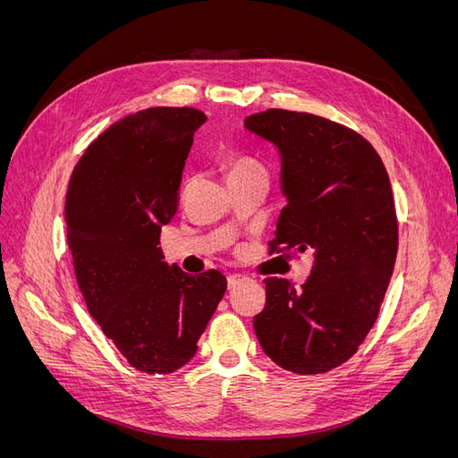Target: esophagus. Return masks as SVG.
<instances>
[{"label":"esophagus","instance_id":"esophagus-1","mask_svg":"<svg viewBox=\"0 0 458 458\" xmlns=\"http://www.w3.org/2000/svg\"><path fill=\"white\" fill-rule=\"evenodd\" d=\"M244 281H248V276H244V275H229V279H227L229 290L237 288V286H239V284H242Z\"/></svg>","mask_w":458,"mask_h":458}]
</instances>
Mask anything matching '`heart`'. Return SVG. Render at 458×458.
I'll return each instance as SVG.
<instances>
[{
    "instance_id": "obj_1",
    "label": "heart",
    "mask_w": 458,
    "mask_h": 458,
    "mask_svg": "<svg viewBox=\"0 0 458 458\" xmlns=\"http://www.w3.org/2000/svg\"><path fill=\"white\" fill-rule=\"evenodd\" d=\"M254 170H261L256 162L246 160V158H239V160H233V162H231V165H229V175L246 174V172H254Z\"/></svg>"
}]
</instances>
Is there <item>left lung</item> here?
Instances as JSON below:
<instances>
[{
    "instance_id": "left-lung-1",
    "label": "left lung",
    "mask_w": 458,
    "mask_h": 458,
    "mask_svg": "<svg viewBox=\"0 0 458 458\" xmlns=\"http://www.w3.org/2000/svg\"><path fill=\"white\" fill-rule=\"evenodd\" d=\"M244 128L279 152L286 206L271 248L313 256L301 288L266 279L256 336L279 367L327 372L363 344L392 279L397 217L390 177L367 140L327 118L271 108L248 116Z\"/></svg>"
}]
</instances>
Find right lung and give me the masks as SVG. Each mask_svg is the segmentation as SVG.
<instances>
[{
    "label": "right lung",
    "instance_id": "obj_1",
    "mask_svg": "<svg viewBox=\"0 0 458 458\" xmlns=\"http://www.w3.org/2000/svg\"><path fill=\"white\" fill-rule=\"evenodd\" d=\"M206 120L187 106L118 120L86 148L66 191V239L89 315L148 374H170L195 357L227 288L216 269L189 275L168 266L158 246Z\"/></svg>",
    "mask_w": 458,
    "mask_h": 458
}]
</instances>
